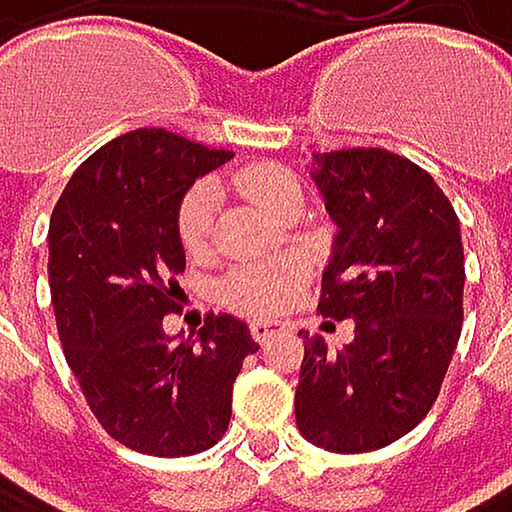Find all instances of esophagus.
<instances>
[{"mask_svg": "<svg viewBox=\"0 0 512 512\" xmlns=\"http://www.w3.org/2000/svg\"><path fill=\"white\" fill-rule=\"evenodd\" d=\"M250 332H253V339L259 342V345H265V342H271L277 332H280V323H271V320H253L250 323Z\"/></svg>", "mask_w": 512, "mask_h": 512, "instance_id": "esophagus-1", "label": "esophagus"}]
</instances>
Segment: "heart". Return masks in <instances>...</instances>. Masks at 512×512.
Segmentation results:
<instances>
[{
	"label": "heart",
	"instance_id": "obj_1",
	"mask_svg": "<svg viewBox=\"0 0 512 512\" xmlns=\"http://www.w3.org/2000/svg\"><path fill=\"white\" fill-rule=\"evenodd\" d=\"M238 186L268 213H274L284 201L299 198L296 176L277 164H256L238 173ZM213 225H216V186L210 180L192 186L186 198L180 201V213H176V232H180L183 247L198 256L213 241ZM302 271L290 262H253L241 265L225 277V299L235 308L247 314H274L284 308L290 296L299 287Z\"/></svg>",
	"mask_w": 512,
	"mask_h": 512
}]
</instances>
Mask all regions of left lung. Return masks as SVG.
<instances>
[{
    "label": "left lung",
    "mask_w": 512,
    "mask_h": 512,
    "mask_svg": "<svg viewBox=\"0 0 512 512\" xmlns=\"http://www.w3.org/2000/svg\"><path fill=\"white\" fill-rule=\"evenodd\" d=\"M311 180L336 222L320 314L354 320L329 351L302 336L296 427L326 452H372L430 412L464 320V247L433 176L385 149L314 155Z\"/></svg>",
    "instance_id": "1"
}]
</instances>
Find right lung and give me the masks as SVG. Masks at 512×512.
Returning <instances> with one entry per match:
<instances>
[{"mask_svg": "<svg viewBox=\"0 0 512 512\" xmlns=\"http://www.w3.org/2000/svg\"><path fill=\"white\" fill-rule=\"evenodd\" d=\"M232 158L140 127L75 170L51 213L48 277L66 363L109 437L143 455L216 446L244 357L259 351L232 314L207 317L189 339L164 332L180 296L170 277L186 268L180 201Z\"/></svg>", "mask_w": 512, "mask_h": 512, "instance_id": "1", "label": "right lung"}]
</instances>
